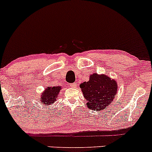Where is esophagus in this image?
<instances>
[{"label": "esophagus", "instance_id": "esophagus-1", "mask_svg": "<svg viewBox=\"0 0 152 152\" xmlns=\"http://www.w3.org/2000/svg\"><path fill=\"white\" fill-rule=\"evenodd\" d=\"M69 86H70L71 88H76V87H77V84H76V83H72V84L69 85Z\"/></svg>", "mask_w": 152, "mask_h": 152}]
</instances>
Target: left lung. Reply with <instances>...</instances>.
Segmentation results:
<instances>
[{
  "instance_id": "8db88e82",
  "label": "left lung",
  "mask_w": 152,
  "mask_h": 152,
  "mask_svg": "<svg viewBox=\"0 0 152 152\" xmlns=\"http://www.w3.org/2000/svg\"><path fill=\"white\" fill-rule=\"evenodd\" d=\"M88 108L101 111L113 103L118 91L116 80L106 75L93 73L89 80L80 85Z\"/></svg>"
}]
</instances>
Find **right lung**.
I'll return each mask as SVG.
<instances>
[{"instance_id":"obj_1","label":"right lung","mask_w":152,"mask_h":152,"mask_svg":"<svg viewBox=\"0 0 152 152\" xmlns=\"http://www.w3.org/2000/svg\"><path fill=\"white\" fill-rule=\"evenodd\" d=\"M61 90H62L61 86L47 87L43 93L40 95L39 102L42 103V105L49 106L57 100Z\"/></svg>"}]
</instances>
